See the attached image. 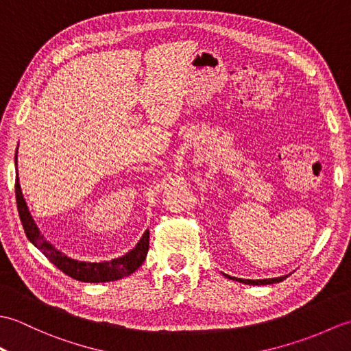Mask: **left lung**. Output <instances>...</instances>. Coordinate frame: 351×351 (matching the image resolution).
<instances>
[{
  "mask_svg": "<svg viewBox=\"0 0 351 351\" xmlns=\"http://www.w3.org/2000/svg\"><path fill=\"white\" fill-rule=\"evenodd\" d=\"M229 278V276H228ZM287 276H282V278H273V279H261V280H250V279H237V278H232L234 280H238L241 283H247V285H268V283H278V282H282L283 279H285Z\"/></svg>",
  "mask_w": 351,
  "mask_h": 351,
  "instance_id": "obj_1",
  "label": "left lung"
}]
</instances>
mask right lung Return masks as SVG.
Returning a JSON list of instances; mask_svg holds the SVG:
<instances>
[{
	"label": "right lung",
	"mask_w": 351,
	"mask_h": 351,
	"mask_svg": "<svg viewBox=\"0 0 351 351\" xmlns=\"http://www.w3.org/2000/svg\"><path fill=\"white\" fill-rule=\"evenodd\" d=\"M19 180L16 178L14 181V195H16V206L19 213V219L24 228L28 240L32 241L37 249H39L45 256H47L52 264H54L58 270H62L64 274L71 276V278L81 280V282H110L122 279L125 276H130L137 268L145 263L147 250H149V232L146 230L145 235L141 237L138 244L134 247L130 253H126L122 258H116L113 261H106V263H84V261H75L63 255L56 247L43 240L39 229L34 225L33 219L29 217V213L27 210V205L22 197Z\"/></svg>",
	"instance_id": "obj_1"
}]
</instances>
